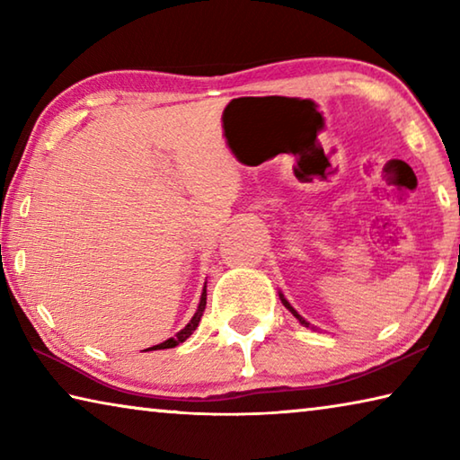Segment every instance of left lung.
<instances>
[{"label":"left lung","instance_id":"8db88e82","mask_svg":"<svg viewBox=\"0 0 460 460\" xmlns=\"http://www.w3.org/2000/svg\"><path fill=\"white\" fill-rule=\"evenodd\" d=\"M282 302H284V306H286V308H288V310H290V313H292V314H294V316H296V318H298V321H300V323H302V324H306V326H308V323H306V321H302V316H300V314H298V313H296V310H294V308H292V306H290V302H288V300H284V298H282Z\"/></svg>","mask_w":460,"mask_h":460}]
</instances>
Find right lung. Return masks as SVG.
Segmentation results:
<instances>
[{
  "mask_svg": "<svg viewBox=\"0 0 460 460\" xmlns=\"http://www.w3.org/2000/svg\"><path fill=\"white\" fill-rule=\"evenodd\" d=\"M205 306H207V286H205V290H202V296H200V305H199L197 314L192 316V321H190L189 324H186L184 329L176 334V337L168 339V341H164V342H160V345H155V347H150L152 351H155V349H172V347L181 345V342H184L186 339H189L190 334H192V331L197 329V326H199V323H200V316H202V313H205Z\"/></svg>",
  "mask_w": 460,
  "mask_h": 460,
  "instance_id": "obj_1",
  "label": "right lung"
}]
</instances>
